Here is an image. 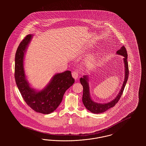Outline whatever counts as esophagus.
Returning <instances> with one entry per match:
<instances>
[{"instance_id": "34e87169", "label": "esophagus", "mask_w": 146, "mask_h": 146, "mask_svg": "<svg viewBox=\"0 0 146 146\" xmlns=\"http://www.w3.org/2000/svg\"><path fill=\"white\" fill-rule=\"evenodd\" d=\"M72 75L73 78L74 79H78V78L79 77V73H78V72H76V71L73 72L72 73Z\"/></svg>"}]
</instances>
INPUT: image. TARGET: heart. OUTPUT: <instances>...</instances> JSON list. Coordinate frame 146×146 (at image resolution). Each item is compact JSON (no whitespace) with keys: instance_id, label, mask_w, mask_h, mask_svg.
I'll list each match as a JSON object with an SVG mask.
<instances>
[{"instance_id":"heart-1","label":"heart","mask_w":146,"mask_h":146,"mask_svg":"<svg viewBox=\"0 0 146 146\" xmlns=\"http://www.w3.org/2000/svg\"><path fill=\"white\" fill-rule=\"evenodd\" d=\"M95 62H96V58L94 56L89 57L86 62L88 66L89 67H94L95 66Z\"/></svg>"}]
</instances>
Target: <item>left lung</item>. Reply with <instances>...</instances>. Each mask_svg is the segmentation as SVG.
Here are the masks:
<instances>
[{
	"label": "left lung",
	"instance_id": "obj_1",
	"mask_svg": "<svg viewBox=\"0 0 146 146\" xmlns=\"http://www.w3.org/2000/svg\"><path fill=\"white\" fill-rule=\"evenodd\" d=\"M117 54L119 55L123 56L124 57L123 58L125 67V76L124 80L121 86V89L118 93L117 96L114 98L112 101L106 104H100L94 101L90 96V88L89 85V77L88 76H84L83 78L80 79V83L83 87V103L86 108L91 112L95 114H100L104 113L107 111L111 107H113L118 102L121 96L123 94V92L125 88V85L127 82L128 76H129V67L127 63V54L126 48L124 46H123L120 49L117 51Z\"/></svg>",
	"mask_w": 146,
	"mask_h": 146
}]
</instances>
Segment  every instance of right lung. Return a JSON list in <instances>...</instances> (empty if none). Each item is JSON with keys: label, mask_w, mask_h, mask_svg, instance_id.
<instances>
[{"label": "right lung", "mask_w": 146, "mask_h": 146, "mask_svg": "<svg viewBox=\"0 0 146 146\" xmlns=\"http://www.w3.org/2000/svg\"><path fill=\"white\" fill-rule=\"evenodd\" d=\"M33 35H27L21 42L15 54V78L17 88L26 104L35 111L48 114L55 111L64 92L74 83L70 70L57 73L41 90L32 88L26 79L24 68L25 55Z\"/></svg>", "instance_id": "add662e5"}]
</instances>
